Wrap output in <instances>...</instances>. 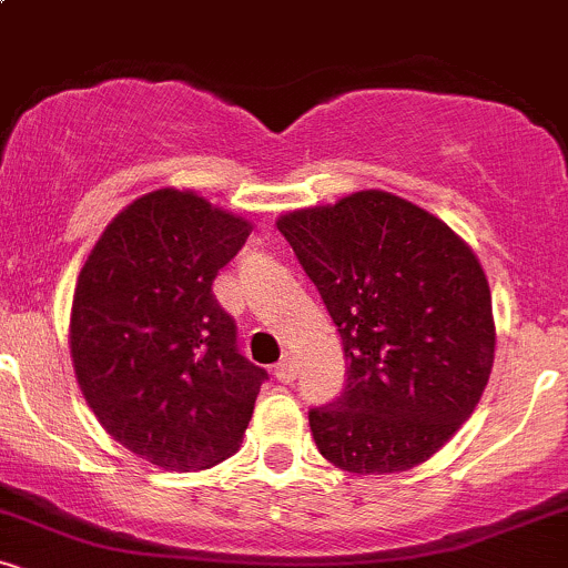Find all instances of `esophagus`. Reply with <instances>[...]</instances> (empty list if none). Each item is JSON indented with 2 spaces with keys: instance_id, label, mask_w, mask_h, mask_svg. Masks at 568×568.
Here are the masks:
<instances>
[{
  "instance_id": "esophagus-1",
  "label": "esophagus",
  "mask_w": 568,
  "mask_h": 568,
  "mask_svg": "<svg viewBox=\"0 0 568 568\" xmlns=\"http://www.w3.org/2000/svg\"><path fill=\"white\" fill-rule=\"evenodd\" d=\"M296 371H298V363H296V357L291 355V352H285L283 355V361L277 363L275 366V376H277V382H293L296 379Z\"/></svg>"
}]
</instances>
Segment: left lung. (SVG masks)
<instances>
[{"mask_svg": "<svg viewBox=\"0 0 568 568\" xmlns=\"http://www.w3.org/2000/svg\"><path fill=\"white\" fill-rule=\"evenodd\" d=\"M277 230L347 357L344 393L310 410L317 452L357 475L427 462L478 406L494 366L491 291L473 247L382 189L283 213Z\"/></svg>", "mask_w": 568, "mask_h": 568, "instance_id": "obj_1", "label": "left lung"}]
</instances>
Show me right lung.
I'll return each instance as SVG.
<instances>
[{
	"mask_svg": "<svg viewBox=\"0 0 568 568\" xmlns=\"http://www.w3.org/2000/svg\"><path fill=\"white\" fill-rule=\"evenodd\" d=\"M251 230L165 186L116 213L77 277L69 349L84 400L162 470H207L243 443L266 371L240 355L211 288Z\"/></svg>",
	"mask_w": 568,
	"mask_h": 568,
	"instance_id": "right-lung-1",
	"label": "right lung"
}]
</instances>
